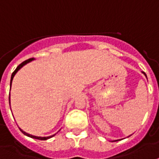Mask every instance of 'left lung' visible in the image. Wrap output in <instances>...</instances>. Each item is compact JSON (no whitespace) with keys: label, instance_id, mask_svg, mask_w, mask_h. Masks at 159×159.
Segmentation results:
<instances>
[{"label":"left lung","instance_id":"8db88e82","mask_svg":"<svg viewBox=\"0 0 159 159\" xmlns=\"http://www.w3.org/2000/svg\"><path fill=\"white\" fill-rule=\"evenodd\" d=\"M142 73H143V74H144V76H145V77H147L146 74H145V73H144V72H142ZM129 136H131V135H129ZM129 136H127V137H129ZM117 140H113V141H117Z\"/></svg>","mask_w":159,"mask_h":159}]
</instances>
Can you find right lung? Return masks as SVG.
Returning <instances> with one entry per match:
<instances>
[{
  "mask_svg": "<svg viewBox=\"0 0 159 159\" xmlns=\"http://www.w3.org/2000/svg\"><path fill=\"white\" fill-rule=\"evenodd\" d=\"M34 60V59H28V60H25L24 62H23L22 64H20L19 65V66L17 67L16 69H15V71H14V73H12V75H11V79H10V89H11V86H12V82H13V79H14V77H15V74H16L18 72H19L20 69H21L24 66V65H26L27 64H28V63H30V62L33 61ZM20 129V131L23 132V133L25 135H27V136H28V137H31V138H33V139H37V140H48V139H50V138L53 137L54 135H55V134H54V135H50V136H37V135H31V134H28L27 133V132H25L24 131H23L21 128H19Z\"/></svg>",
  "mask_w": 159,
  "mask_h": 159,
  "instance_id": "right-lung-1",
  "label": "right lung"
}]
</instances>
